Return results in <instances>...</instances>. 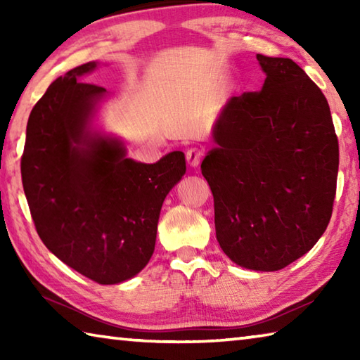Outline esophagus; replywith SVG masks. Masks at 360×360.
I'll use <instances>...</instances> for the list:
<instances>
[{"mask_svg": "<svg viewBox=\"0 0 360 360\" xmlns=\"http://www.w3.org/2000/svg\"><path fill=\"white\" fill-rule=\"evenodd\" d=\"M186 160L192 168H197L203 160V150L198 148H191L186 152Z\"/></svg>", "mask_w": 360, "mask_h": 360, "instance_id": "34e87169", "label": "esophagus"}]
</instances>
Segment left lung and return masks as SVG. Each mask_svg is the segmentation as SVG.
Instances as JSON below:
<instances>
[{
	"label": "left lung",
	"instance_id": "obj_1",
	"mask_svg": "<svg viewBox=\"0 0 360 360\" xmlns=\"http://www.w3.org/2000/svg\"><path fill=\"white\" fill-rule=\"evenodd\" d=\"M259 92L231 96L202 174L216 236L236 265L276 271L307 254L332 217L338 139L324 94L290 58L257 53Z\"/></svg>",
	"mask_w": 360,
	"mask_h": 360
}]
</instances>
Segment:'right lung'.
<instances>
[{
	"mask_svg": "<svg viewBox=\"0 0 360 360\" xmlns=\"http://www.w3.org/2000/svg\"><path fill=\"white\" fill-rule=\"evenodd\" d=\"M95 68L89 62L60 76L32 109L22 184L49 251L95 283L117 284L152 257L163 200L184 176L186 157L135 162L119 139L90 131L106 94L82 82Z\"/></svg>",
	"mask_w": 360,
	"mask_h": 360,
	"instance_id": "add662e5",
	"label": "right lung"
}]
</instances>
